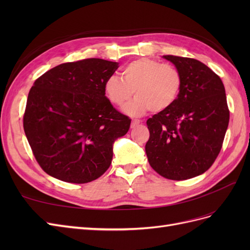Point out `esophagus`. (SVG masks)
Listing matches in <instances>:
<instances>
[{
	"label": "esophagus",
	"instance_id": "34e87169",
	"mask_svg": "<svg viewBox=\"0 0 250 250\" xmlns=\"http://www.w3.org/2000/svg\"><path fill=\"white\" fill-rule=\"evenodd\" d=\"M139 124H141V121L140 120H132L131 128H135L137 126H139Z\"/></svg>",
	"mask_w": 250,
	"mask_h": 250
}]
</instances>
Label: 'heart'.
I'll return each mask as SVG.
<instances>
[{
	"mask_svg": "<svg viewBox=\"0 0 250 250\" xmlns=\"http://www.w3.org/2000/svg\"><path fill=\"white\" fill-rule=\"evenodd\" d=\"M122 79L109 76L104 82V93L115 106H123L131 97L135 99L123 108L132 117H141L150 109L163 112L171 108L178 99L183 77L177 67L155 59L140 58L125 65Z\"/></svg>",
	"mask_w": 250,
	"mask_h": 250,
	"instance_id": "1",
	"label": "heart"
}]
</instances>
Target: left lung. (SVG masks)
Masks as SVG:
<instances>
[{
	"mask_svg": "<svg viewBox=\"0 0 250 250\" xmlns=\"http://www.w3.org/2000/svg\"><path fill=\"white\" fill-rule=\"evenodd\" d=\"M183 77L175 104L147 120L148 162L160 175L185 180L206 172L220 152L229 122L220 77L199 60L173 55Z\"/></svg>",
	"mask_w": 250,
	"mask_h": 250,
	"instance_id": "left-lung-1",
	"label": "left lung"
}]
</instances>
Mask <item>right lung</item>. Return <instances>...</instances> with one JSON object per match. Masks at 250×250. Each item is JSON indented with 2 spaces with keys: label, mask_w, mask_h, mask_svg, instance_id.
<instances>
[{
  "label": "right lung",
  "mask_w": 250,
  "mask_h": 250,
  "mask_svg": "<svg viewBox=\"0 0 250 250\" xmlns=\"http://www.w3.org/2000/svg\"><path fill=\"white\" fill-rule=\"evenodd\" d=\"M118 62L83 59L53 67L28 95L24 130L37 163L50 176L86 184L111 164L116 140L131 120L113 108L104 82Z\"/></svg>",
  "instance_id": "add662e5"
}]
</instances>
